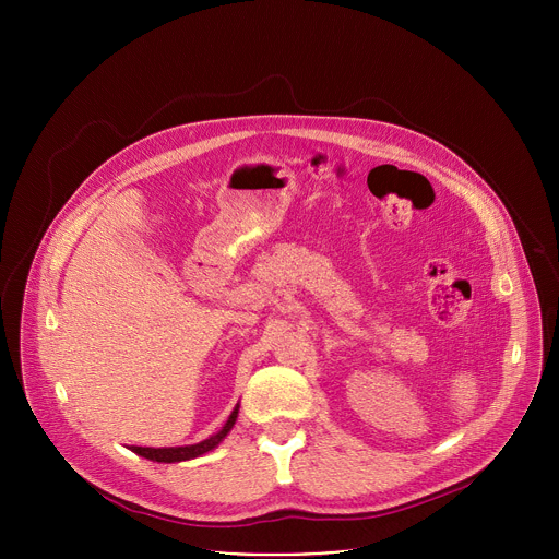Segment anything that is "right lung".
Here are the masks:
<instances>
[{
    "instance_id": "add662e5",
    "label": "right lung",
    "mask_w": 559,
    "mask_h": 559,
    "mask_svg": "<svg viewBox=\"0 0 559 559\" xmlns=\"http://www.w3.org/2000/svg\"><path fill=\"white\" fill-rule=\"evenodd\" d=\"M236 416H238V407L231 412V416L227 418V423H225V427L216 433V436H212V438H207V440H203V442H199V444H188V447H168V449H152V447H132V451L134 453H139V455H143V457H147V460H154V462H181V460H190V457H199V455H203V453H207V451H212L227 433H229V429L234 427V423H236Z\"/></svg>"
}]
</instances>
